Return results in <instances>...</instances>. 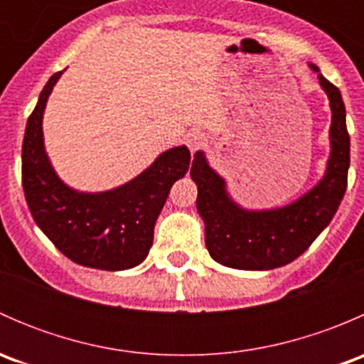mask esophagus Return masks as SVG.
Returning <instances> with one entry per match:
<instances>
[{
    "label": "esophagus",
    "mask_w": 364,
    "mask_h": 364,
    "mask_svg": "<svg viewBox=\"0 0 364 364\" xmlns=\"http://www.w3.org/2000/svg\"><path fill=\"white\" fill-rule=\"evenodd\" d=\"M205 144V135L203 132H197V130H192L186 134V146L190 148V151H197L199 148H203Z\"/></svg>",
    "instance_id": "obj_1"
}]
</instances>
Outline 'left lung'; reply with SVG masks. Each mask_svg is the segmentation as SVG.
Returning <instances> with one entry per match:
<instances>
[{
    "mask_svg": "<svg viewBox=\"0 0 364 364\" xmlns=\"http://www.w3.org/2000/svg\"><path fill=\"white\" fill-rule=\"evenodd\" d=\"M331 107L329 151L324 176L292 203L269 209L243 208L230 197L227 181L196 151L190 168L197 185V211L204 222L209 255L234 269L267 271L297 259L329 225L347 188L350 137L341 93L314 63H308Z\"/></svg>",
    "mask_w": 364,
    "mask_h": 364,
    "instance_id": "8db88e82",
    "label": "left lung"
}]
</instances>
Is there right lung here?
Returning a JSON list of instances; mask_svg holds the SVG:
<instances>
[{
    "mask_svg": "<svg viewBox=\"0 0 364 364\" xmlns=\"http://www.w3.org/2000/svg\"><path fill=\"white\" fill-rule=\"evenodd\" d=\"M63 72L47 80L26 124V203L40 230L70 260L93 269H132L148 257L156 218L172 185L188 172L192 156L186 146H176L134 179L105 192L68 186L50 164L42 130L47 100Z\"/></svg>",
    "mask_w": 364,
    "mask_h": 364,
    "instance_id": "add662e5",
    "label": "right lung"
}]
</instances>
